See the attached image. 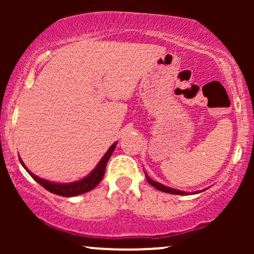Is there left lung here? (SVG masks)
Masks as SVG:
<instances>
[{
    "label": "left lung",
    "instance_id": "8db88e82",
    "mask_svg": "<svg viewBox=\"0 0 254 254\" xmlns=\"http://www.w3.org/2000/svg\"><path fill=\"white\" fill-rule=\"evenodd\" d=\"M145 178H147L148 183H149L151 186H154V188L157 189V190H159V191L166 192V193H171V194H189V192H184V191L176 190V189L168 188V186H165V185H162V184H160V183H157V182H154L153 179H150L149 176H148L147 173H145ZM193 193H199V191H196V192H193Z\"/></svg>",
    "mask_w": 254,
    "mask_h": 254
}]
</instances>
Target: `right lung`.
<instances>
[{
	"label": "right lung",
	"instance_id": "add662e5",
	"mask_svg": "<svg viewBox=\"0 0 254 254\" xmlns=\"http://www.w3.org/2000/svg\"><path fill=\"white\" fill-rule=\"evenodd\" d=\"M116 145H117V142L111 145V147L109 148V150L106 151V154L103 156V159L99 161L97 167L90 172L88 176L84 177L83 179L77 180V182H74V183L62 184V183H54V182H49V180L42 179V178L37 177L36 174L32 173L30 170H27V167H26L24 162H22V160L20 159V157L19 159H20V162H21V165L24 166L25 170L28 172V174H30V176L33 178L37 183H39L44 189H46L48 191L52 192V193L58 194V196L74 197V196H77V194L86 193V192L93 190V189H94L95 186H97L98 184L101 182V179L104 178L105 168H106L107 161H109L111 155H112Z\"/></svg>",
	"mask_w": 254,
	"mask_h": 254
}]
</instances>
